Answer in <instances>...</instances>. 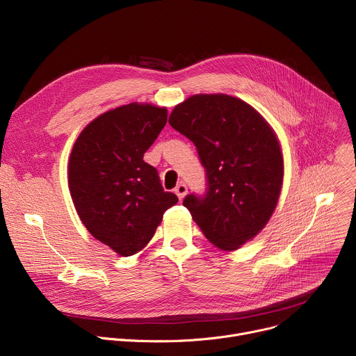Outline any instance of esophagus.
<instances>
[{
  "label": "esophagus",
  "instance_id": "34e87169",
  "mask_svg": "<svg viewBox=\"0 0 356 356\" xmlns=\"http://www.w3.org/2000/svg\"><path fill=\"white\" fill-rule=\"evenodd\" d=\"M175 193L177 195V197L181 200V199L186 196V193H187V186H186L184 183L177 184V186H176V188H175Z\"/></svg>",
  "mask_w": 356,
  "mask_h": 356
}]
</instances>
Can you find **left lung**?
Returning a JSON list of instances; mask_svg holds the SVG:
<instances>
[{
  "label": "left lung",
  "mask_w": 356,
  "mask_h": 356,
  "mask_svg": "<svg viewBox=\"0 0 356 356\" xmlns=\"http://www.w3.org/2000/svg\"><path fill=\"white\" fill-rule=\"evenodd\" d=\"M169 123L195 143L206 169V195L191 193L183 206L216 247L240 248L278 203L284 160L274 131L252 106L224 93L190 96Z\"/></svg>",
  "instance_id": "obj_1"
}]
</instances>
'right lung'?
Here are the masks:
<instances>
[{
	"label": "right lung",
	"mask_w": 356,
	"mask_h": 356,
	"mask_svg": "<svg viewBox=\"0 0 356 356\" xmlns=\"http://www.w3.org/2000/svg\"><path fill=\"white\" fill-rule=\"evenodd\" d=\"M166 122V108L129 104L93 119L72 147L68 183L78 216L119 255L140 251L179 202L143 160Z\"/></svg>",
	"instance_id": "add662e5"
}]
</instances>
